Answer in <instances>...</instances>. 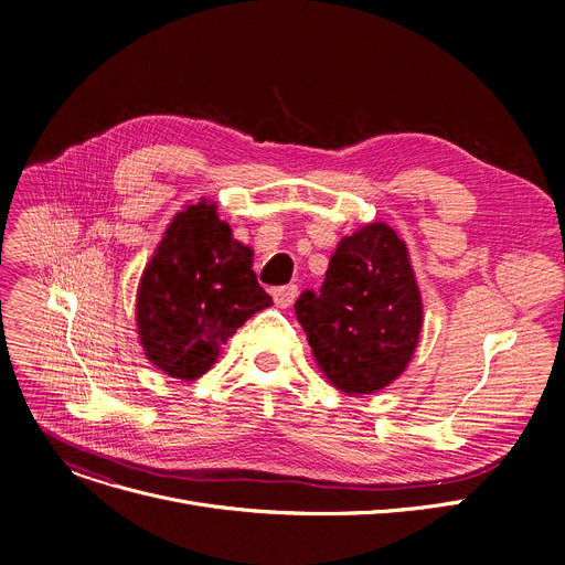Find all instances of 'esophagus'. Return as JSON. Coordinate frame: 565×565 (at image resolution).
<instances>
[{"instance_id": "esophagus-1", "label": "esophagus", "mask_w": 565, "mask_h": 565, "mask_svg": "<svg viewBox=\"0 0 565 565\" xmlns=\"http://www.w3.org/2000/svg\"><path fill=\"white\" fill-rule=\"evenodd\" d=\"M270 292H273V300H275V305H277V307H281V309L290 307V305L295 302V298H298V295H300V290H298V286H295V284L277 286V288H273Z\"/></svg>"}]
</instances>
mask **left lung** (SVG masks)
I'll list each match as a JSON object with an SVG mask.
<instances>
[{
    "label": "left lung",
    "instance_id": "1",
    "mask_svg": "<svg viewBox=\"0 0 565 565\" xmlns=\"http://www.w3.org/2000/svg\"><path fill=\"white\" fill-rule=\"evenodd\" d=\"M295 316L337 390L373 394L396 380L417 348L424 311L407 247L387 224L339 243L324 281L305 290Z\"/></svg>",
    "mask_w": 565,
    "mask_h": 565
}]
</instances>
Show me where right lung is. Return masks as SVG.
I'll return each instance as SVG.
<instances>
[{"label":"right lung","instance_id":"right-lung-1","mask_svg":"<svg viewBox=\"0 0 565 565\" xmlns=\"http://www.w3.org/2000/svg\"><path fill=\"white\" fill-rule=\"evenodd\" d=\"M252 249L233 241L213 203L188 205L169 224L137 292L146 358L178 380H196L256 311L270 307Z\"/></svg>","mask_w":565,"mask_h":565}]
</instances>
